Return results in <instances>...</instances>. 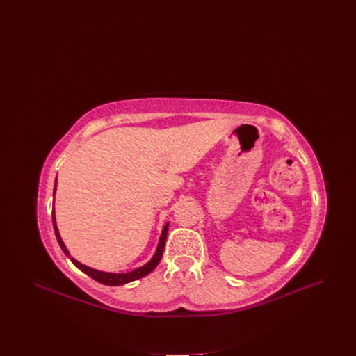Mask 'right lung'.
<instances>
[{"instance_id":"right-lung-1","label":"right lung","mask_w":356,"mask_h":356,"mask_svg":"<svg viewBox=\"0 0 356 356\" xmlns=\"http://www.w3.org/2000/svg\"><path fill=\"white\" fill-rule=\"evenodd\" d=\"M58 183V179L54 180V189H53V209H51V219H53V229H54V235H56V239H58L59 245L62 248V251L65 252L66 257L70 258L72 263L76 266L81 271H83L86 275H89L90 278L97 280L98 283L101 284H105V286H122V284H127V283H131L134 282V280H138L147 274L152 273L160 263L161 259V255H163V251H164V245H165V238H167V231H168V222L165 223V225L163 227V231H161V235L159 238V244H157V248H156V252L154 255L152 257V259L148 261V263H145L144 266L133 270V271H128V273H106V271H99V270H95V268H90L82 263H79L78 259H74L73 257H70L65 242L62 241L60 238V234H59V229H58V225H56V215H54V195H56V184Z\"/></svg>"}]
</instances>
